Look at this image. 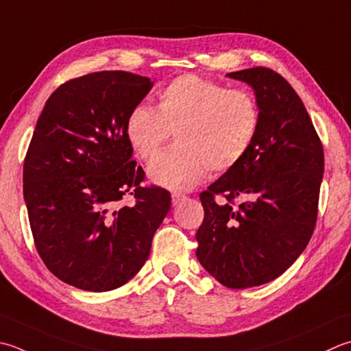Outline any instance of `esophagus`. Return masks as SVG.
Segmentation results:
<instances>
[{"mask_svg":"<svg viewBox=\"0 0 351 351\" xmlns=\"http://www.w3.org/2000/svg\"><path fill=\"white\" fill-rule=\"evenodd\" d=\"M184 201H187V196H185V195H181V193L171 195V204H173V205H180Z\"/></svg>","mask_w":351,"mask_h":351,"instance_id":"esophagus-1","label":"esophagus"}]
</instances>
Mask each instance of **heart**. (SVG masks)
Listing matches in <instances>:
<instances>
[{"instance_id":"1","label":"heart","mask_w":351,"mask_h":351,"mask_svg":"<svg viewBox=\"0 0 351 351\" xmlns=\"http://www.w3.org/2000/svg\"><path fill=\"white\" fill-rule=\"evenodd\" d=\"M260 128V108L245 89L197 75H181L164 86L156 109L138 105L130 111L126 134L141 160L158 154L171 134L176 144L149 166L152 180L171 190H189L207 169L226 171L250 152Z\"/></svg>"}]
</instances>
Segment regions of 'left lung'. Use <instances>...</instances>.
<instances>
[{"mask_svg":"<svg viewBox=\"0 0 351 351\" xmlns=\"http://www.w3.org/2000/svg\"><path fill=\"white\" fill-rule=\"evenodd\" d=\"M256 93L260 128L250 152L202 191L196 257L231 289L280 277L306 250L318 217L324 150L303 101L265 66L226 74ZM222 194L225 204L214 197ZM245 201L234 207V199Z\"/></svg>","mask_w":351,"mask_h":351,"instance_id":"obj_1","label":"left lung"}]
</instances>
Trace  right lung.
<instances>
[{
  "label": "right lung",
  "instance_id": "1",
  "mask_svg": "<svg viewBox=\"0 0 351 351\" xmlns=\"http://www.w3.org/2000/svg\"><path fill=\"white\" fill-rule=\"evenodd\" d=\"M154 82L99 71L62 84L39 115L24 160V201L38 254L77 289L123 286L149 257L170 210L166 189L144 187L128 117ZM128 195L134 206H125Z\"/></svg>",
  "mask_w": 351,
  "mask_h": 351
}]
</instances>
